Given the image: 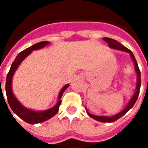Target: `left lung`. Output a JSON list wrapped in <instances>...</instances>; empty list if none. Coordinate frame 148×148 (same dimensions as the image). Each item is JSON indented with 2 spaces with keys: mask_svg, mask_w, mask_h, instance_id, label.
Returning <instances> with one entry per match:
<instances>
[{
  "mask_svg": "<svg viewBox=\"0 0 148 148\" xmlns=\"http://www.w3.org/2000/svg\"><path fill=\"white\" fill-rule=\"evenodd\" d=\"M103 39L105 40L106 43H108V45H109V47H110V49H115V50H119V51H123V52H126V53H129L131 58H132V61H133V62H134V69H135L136 75H137V85H136V89H135V91H134L132 98H131L130 100L128 101V105H126V107H125L123 110H121L120 112H119V113H117L116 114L112 115V116H97V115H94V114L89 113L88 111H87L86 107V113H87V114H88L90 118L94 119L97 120V121H99V122L113 123L114 122V121H116V120H118L119 118H121L122 116H123L130 109L133 108V106L134 105V104L136 103V101H137V99H138V95H139L140 87H141V73H140L138 62H137V61L135 59V57H134V53H132V51H130V50L127 49L126 47H124V46L122 45L121 43H119L118 41L113 39V38H104Z\"/></svg>",
  "mask_w": 148,
  "mask_h": 148,
  "instance_id": "8db88e82",
  "label": "left lung"
}]
</instances>
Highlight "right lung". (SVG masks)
Returning a JSON list of instances; mask_svg holds the SVG:
<instances>
[{
    "label": "right lung",
    "mask_w": 148,
    "mask_h": 148,
    "mask_svg": "<svg viewBox=\"0 0 148 148\" xmlns=\"http://www.w3.org/2000/svg\"><path fill=\"white\" fill-rule=\"evenodd\" d=\"M49 43H50V42H49V41H42V42H39V43H36L34 45H32L31 47L20 52V53L17 55V57L15 58L13 63L11 64L10 69L8 74H7V77H6L5 92H6L7 101H8L10 109L12 110V111L16 115L20 117L21 119H23L24 121H25L28 123H30V124H35V123H38L44 122V121H46L49 119H51L53 116H54L58 112V110H59V106L61 105V102H62V100H61L62 95L63 94V92L66 90V88L69 86V84H66L62 88V90H60L59 94H58V102L56 103V105H54L53 107L42 111H36L31 110V109H29V108H26L25 106L22 105L18 100V99L14 96V93H13V90H12V79H13L15 71L17 70L19 66L21 64V62L25 59L34 50H38V49H43L45 46L49 45ZM3 98H4V96H3Z\"/></svg>",
    "instance_id": "add662e5"
}]
</instances>
